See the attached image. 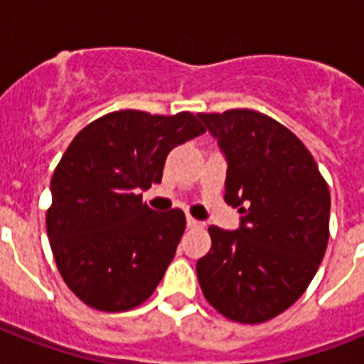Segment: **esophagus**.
Segmentation results:
<instances>
[{
  "instance_id": "34e87169",
  "label": "esophagus",
  "mask_w": 364,
  "mask_h": 364,
  "mask_svg": "<svg viewBox=\"0 0 364 364\" xmlns=\"http://www.w3.org/2000/svg\"><path fill=\"white\" fill-rule=\"evenodd\" d=\"M187 227L188 228H204V223L196 221L194 217H187Z\"/></svg>"
}]
</instances>
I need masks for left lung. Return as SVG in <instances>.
I'll use <instances>...</instances> for the list:
<instances>
[{
    "label": "left lung",
    "instance_id": "8db88e82",
    "mask_svg": "<svg viewBox=\"0 0 364 364\" xmlns=\"http://www.w3.org/2000/svg\"><path fill=\"white\" fill-rule=\"evenodd\" d=\"M228 162L225 202L238 230L210 227L196 262L205 300L228 319L264 323L302 296L328 243L331 193L293 132L253 109L200 113Z\"/></svg>",
    "mask_w": 364,
    "mask_h": 364
}]
</instances>
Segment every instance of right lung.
Masks as SVG:
<instances>
[{
    "mask_svg": "<svg viewBox=\"0 0 364 364\" xmlns=\"http://www.w3.org/2000/svg\"><path fill=\"white\" fill-rule=\"evenodd\" d=\"M200 117L122 109L85 126L50 179L47 234L65 285L94 310L126 311L154 293L185 232L139 191L160 183L171 149L204 134Z\"/></svg>",
    "mask_w": 364,
    "mask_h": 364,
    "instance_id": "right-lung-1",
    "label": "right lung"
}]
</instances>
